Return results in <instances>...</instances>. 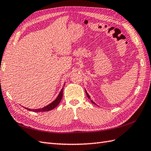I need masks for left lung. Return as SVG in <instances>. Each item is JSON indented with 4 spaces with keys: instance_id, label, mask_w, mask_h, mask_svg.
Instances as JSON below:
<instances>
[{
    "instance_id": "obj_1",
    "label": "left lung",
    "mask_w": 151,
    "mask_h": 151,
    "mask_svg": "<svg viewBox=\"0 0 151 151\" xmlns=\"http://www.w3.org/2000/svg\"><path fill=\"white\" fill-rule=\"evenodd\" d=\"M86 95H87V97H88V99H90V97H89V95H88V93H87V91H86ZM91 102H92V103H93V104H96L95 103V102H94L93 101H91Z\"/></svg>"
}]
</instances>
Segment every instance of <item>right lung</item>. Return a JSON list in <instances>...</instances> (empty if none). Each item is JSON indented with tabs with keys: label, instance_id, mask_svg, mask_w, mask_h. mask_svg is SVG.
<instances>
[{
	"label": "right lung",
	"instance_id": "obj_1",
	"mask_svg": "<svg viewBox=\"0 0 151 151\" xmlns=\"http://www.w3.org/2000/svg\"><path fill=\"white\" fill-rule=\"evenodd\" d=\"M65 85V84H64ZM63 88L62 89V90L60 92V93L58 96V97L54 100L52 103H50V104L47 105V106L42 108H40V109H36V110H31V109L29 108H27L26 109L28 110L29 111H34V112H41V111H50L51 110H52L54 108H56L58 105L59 104V103L60 102L61 100H62V96H63Z\"/></svg>",
	"mask_w": 151,
	"mask_h": 151
}]
</instances>
